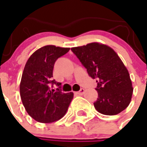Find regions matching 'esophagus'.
Returning <instances> with one entry per match:
<instances>
[{
    "instance_id": "1",
    "label": "esophagus",
    "mask_w": 147,
    "mask_h": 147,
    "mask_svg": "<svg viewBox=\"0 0 147 147\" xmlns=\"http://www.w3.org/2000/svg\"><path fill=\"white\" fill-rule=\"evenodd\" d=\"M85 92V90L84 89H81V90H79V91H78V92H76V94H78V95H82L83 93H84Z\"/></svg>"
}]
</instances>
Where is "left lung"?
Masks as SVG:
<instances>
[{"label":"left lung","mask_w":147,"mask_h":147,"mask_svg":"<svg viewBox=\"0 0 147 147\" xmlns=\"http://www.w3.org/2000/svg\"><path fill=\"white\" fill-rule=\"evenodd\" d=\"M92 79H96L98 98L93 104L98 112L118 115L130 104L133 88L127 68L117 53L99 43L71 48Z\"/></svg>","instance_id":"1"}]
</instances>
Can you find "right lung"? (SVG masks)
<instances>
[{
  "label": "right lung",
  "mask_w": 147,
  "mask_h": 147,
  "mask_svg": "<svg viewBox=\"0 0 147 147\" xmlns=\"http://www.w3.org/2000/svg\"><path fill=\"white\" fill-rule=\"evenodd\" d=\"M69 50L54 45L44 46L36 51L25 65L20 96L27 113L39 122L51 123L61 119L73 98V93H62L61 83L52 80L54 63ZM54 84L59 88L52 89Z\"/></svg>",
  "instance_id": "add662e5"
}]
</instances>
